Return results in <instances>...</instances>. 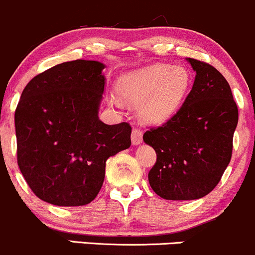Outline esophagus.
I'll return each mask as SVG.
<instances>
[{
    "instance_id": "34e87169",
    "label": "esophagus",
    "mask_w": 255,
    "mask_h": 255,
    "mask_svg": "<svg viewBox=\"0 0 255 255\" xmlns=\"http://www.w3.org/2000/svg\"><path fill=\"white\" fill-rule=\"evenodd\" d=\"M142 137H143V133H142L141 128H133L132 133H131V141H132V144L133 145L141 144Z\"/></svg>"
}]
</instances>
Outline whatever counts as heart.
Here are the masks:
<instances>
[{"label":"heart","instance_id":"heart-1","mask_svg":"<svg viewBox=\"0 0 255 255\" xmlns=\"http://www.w3.org/2000/svg\"><path fill=\"white\" fill-rule=\"evenodd\" d=\"M189 71L183 66L155 64L128 73L119 82V91L131 102H141L139 114L150 124L172 118L190 88Z\"/></svg>","mask_w":255,"mask_h":255}]
</instances>
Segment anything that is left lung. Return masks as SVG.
I'll return each mask as SVG.
<instances>
[{
    "mask_svg": "<svg viewBox=\"0 0 255 255\" xmlns=\"http://www.w3.org/2000/svg\"><path fill=\"white\" fill-rule=\"evenodd\" d=\"M196 72L184 104L143 141L156 162L148 173L151 189L165 200H195L218 184L233 153L239 110L230 85L213 66L187 59Z\"/></svg>",
    "mask_w": 255,
    "mask_h": 255,
    "instance_id": "obj_1",
    "label": "left lung"
}]
</instances>
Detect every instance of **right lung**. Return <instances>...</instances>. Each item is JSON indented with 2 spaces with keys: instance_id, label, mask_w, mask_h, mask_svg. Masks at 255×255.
Returning a JSON list of instances; mask_svg holds the SVG:
<instances>
[{
  "instance_id": "right-lung-1",
  "label": "right lung",
  "mask_w": 255,
  "mask_h": 255,
  "mask_svg": "<svg viewBox=\"0 0 255 255\" xmlns=\"http://www.w3.org/2000/svg\"><path fill=\"white\" fill-rule=\"evenodd\" d=\"M105 65L62 62L31 79L15 111L18 165L28 187L55 206H83L97 196L106 161L131 145L128 123L99 119Z\"/></svg>"
}]
</instances>
